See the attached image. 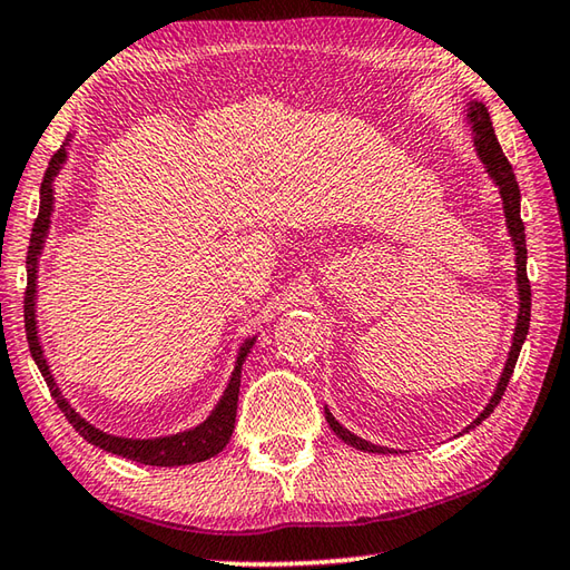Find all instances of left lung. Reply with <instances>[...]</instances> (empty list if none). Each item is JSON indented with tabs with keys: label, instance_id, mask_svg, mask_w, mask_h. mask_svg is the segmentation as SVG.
I'll return each instance as SVG.
<instances>
[{
	"label": "left lung",
	"instance_id": "left-lung-1",
	"mask_svg": "<svg viewBox=\"0 0 570 570\" xmlns=\"http://www.w3.org/2000/svg\"><path fill=\"white\" fill-rule=\"evenodd\" d=\"M470 122H472V132H474V145H478V153L482 157V161L487 165V171H490V177L497 181L499 194H502V202H504V216H507V228L509 234H512L514 240V248H517V285H519V320H517V330H514V342H512V352H509L507 358V366H504V374L497 383V391L492 401L487 403V409L478 415V421H474L470 428L480 425L487 415H490L497 403L502 401L504 391H507V383L514 374V366H517V358L521 352V344H524L527 334H529V320H531V285H529V275H527V234H524V220H521L519 214V202H521V194H519V184L514 177V169L509 165V159L504 157L502 147L497 142V135H494V127L490 120V112L482 106V102H472L470 108ZM327 423L332 431L340 435L346 445H352L356 450H364V452H391L389 448H381V445H371L366 440L356 438L354 433L346 431L340 423L334 421V415L327 411ZM468 428V431H470Z\"/></svg>",
	"mask_w": 570,
	"mask_h": 570
}]
</instances>
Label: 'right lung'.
I'll return each instance as SVG.
<instances>
[{
  "label": "right lung",
  "instance_id": "add662e5",
  "mask_svg": "<svg viewBox=\"0 0 570 570\" xmlns=\"http://www.w3.org/2000/svg\"><path fill=\"white\" fill-rule=\"evenodd\" d=\"M66 161V145L51 157L49 167H46L43 181H41V206H39V216L33 220V230H31V240H29V253H27V289H24V327H27V342L33 362H37L41 376L49 386L51 396L56 399L58 409L68 417L76 431L83 435L88 443L98 445L100 450L112 452V455H120L127 460H135L139 464H157V468H174V464H191V462H202L218 455L220 450L226 448L230 440V433H234L236 425V409H238V389H240V364L243 358L248 356L250 346L255 340H248L240 346L238 362L234 376L228 381V389L220 396L216 411L206 417L202 425H196L194 431L179 433V435H169V438H155V440H130V438H115L98 431L90 423H86L80 417L68 401L61 396L56 381L49 371V364H46L43 352L39 346V336H37V312H33V297H37V265H39V253L43 248V238L46 230H49V218L53 212V177L61 169Z\"/></svg>",
  "mask_w": 570,
  "mask_h": 570
}]
</instances>
